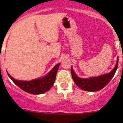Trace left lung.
<instances>
[{"label": "left lung", "mask_w": 123, "mask_h": 123, "mask_svg": "<svg viewBox=\"0 0 123 123\" xmlns=\"http://www.w3.org/2000/svg\"><path fill=\"white\" fill-rule=\"evenodd\" d=\"M118 65V57L117 58V64L115 68L108 74H104L95 77H90L89 79H83L77 76L71 67V73L73 80L80 89L85 91L96 92L103 89L109 83L114 75Z\"/></svg>", "instance_id": "1"}]
</instances>
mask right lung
<instances>
[{"mask_svg":"<svg viewBox=\"0 0 123 123\" xmlns=\"http://www.w3.org/2000/svg\"><path fill=\"white\" fill-rule=\"evenodd\" d=\"M59 64V63L56 64L52 70L43 77L31 81L15 80L8 73H7L12 81L24 91L33 95H39L48 92L54 85Z\"/></svg>","mask_w":123,"mask_h":123,"instance_id":"right-lung-1","label":"right lung"}]
</instances>
